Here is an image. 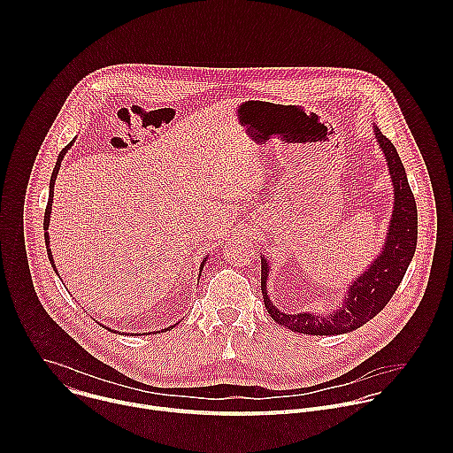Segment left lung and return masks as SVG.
Wrapping results in <instances>:
<instances>
[{"label":"left lung","instance_id":"left-lung-1","mask_svg":"<svg viewBox=\"0 0 453 453\" xmlns=\"http://www.w3.org/2000/svg\"><path fill=\"white\" fill-rule=\"evenodd\" d=\"M374 134L380 149L385 154L387 165H389L391 179L395 184L393 220L389 226V233H387L383 250L371 264V267L360 278H357V281L351 283L348 296L339 310H335L334 313L317 315L304 311L288 315L280 311L271 303L267 296L269 265L265 257H262V294L265 310L278 325L285 326L287 330L306 335H339L357 330L385 308L407 273L418 243L416 199L395 145L378 131V127H374Z\"/></svg>","mask_w":453,"mask_h":453}]
</instances>
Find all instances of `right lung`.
<instances>
[{
  "mask_svg": "<svg viewBox=\"0 0 453 453\" xmlns=\"http://www.w3.org/2000/svg\"><path fill=\"white\" fill-rule=\"evenodd\" d=\"M73 145V142L72 143H68L66 147H64L62 150H60V154H58V159H57V163H55V168H53V172H51V179H50V196H48V204H46V211H44V240H46V249H48V257H50V262H51V265H53V257H51V250H50V243H48V224H50V211H51V201H53V184H55V179H57V173H58V168H60V161H62V157H64V154L68 152V149ZM203 267V265H201ZM53 269H55V265H53ZM57 271V269H55ZM170 328H173V326H170ZM170 328H166V330H170Z\"/></svg>",
  "mask_w": 453,
  "mask_h": 453,
  "instance_id": "1",
  "label": "right lung"
}]
</instances>
